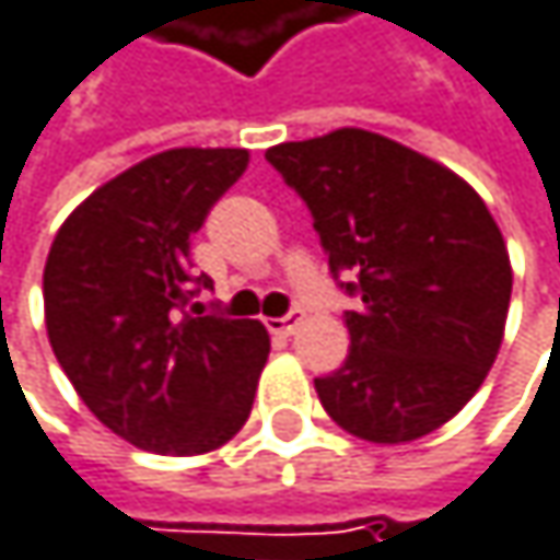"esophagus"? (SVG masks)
Returning a JSON list of instances; mask_svg holds the SVG:
<instances>
[{"label":"esophagus","mask_w":560,"mask_h":560,"mask_svg":"<svg viewBox=\"0 0 560 560\" xmlns=\"http://www.w3.org/2000/svg\"><path fill=\"white\" fill-rule=\"evenodd\" d=\"M306 319L303 310H290L287 316H277V319H267V329L277 332V336H293L300 329V323Z\"/></svg>","instance_id":"esophagus-1"}]
</instances>
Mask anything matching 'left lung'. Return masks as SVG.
<instances>
[{
	"label": "left lung",
	"instance_id": "8db88e82",
	"mask_svg": "<svg viewBox=\"0 0 560 560\" xmlns=\"http://www.w3.org/2000/svg\"><path fill=\"white\" fill-rule=\"evenodd\" d=\"M303 198L346 310L349 359L316 378L326 415L372 443L453 418L502 346L512 267L482 198L450 168L369 130L267 149Z\"/></svg>",
	"mask_w": 560,
	"mask_h": 560
}]
</instances>
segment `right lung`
<instances>
[{"mask_svg": "<svg viewBox=\"0 0 560 560\" xmlns=\"http://www.w3.org/2000/svg\"><path fill=\"white\" fill-rule=\"evenodd\" d=\"M247 149H168L101 185L45 264L51 349L81 401L149 453H208L250 415L270 336L218 306L187 313L191 234L244 175Z\"/></svg>", "mask_w": 560, "mask_h": 560, "instance_id": "1", "label": "right lung"}]
</instances>
